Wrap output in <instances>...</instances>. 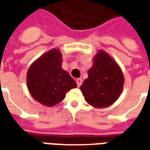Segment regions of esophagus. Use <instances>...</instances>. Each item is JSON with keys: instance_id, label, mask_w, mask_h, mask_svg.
<instances>
[{"instance_id": "esophagus-1", "label": "esophagus", "mask_w": 150, "mask_h": 150, "mask_svg": "<svg viewBox=\"0 0 150 150\" xmlns=\"http://www.w3.org/2000/svg\"><path fill=\"white\" fill-rule=\"evenodd\" d=\"M76 83H77L78 87H80V86H81V84H82V79H81V78H78V79L76 80Z\"/></svg>"}]
</instances>
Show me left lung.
<instances>
[{
	"instance_id": "left-lung-1",
	"label": "left lung",
	"mask_w": 150,
	"mask_h": 150,
	"mask_svg": "<svg viewBox=\"0 0 150 150\" xmlns=\"http://www.w3.org/2000/svg\"><path fill=\"white\" fill-rule=\"evenodd\" d=\"M88 74L80 87L87 103L98 108L114 103L121 95L124 83L123 72L115 60L103 50H99Z\"/></svg>"
}]
</instances>
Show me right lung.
Segmentation results:
<instances>
[{"label": "right lung", "instance_id": "right-lung-1", "mask_svg": "<svg viewBox=\"0 0 150 150\" xmlns=\"http://www.w3.org/2000/svg\"><path fill=\"white\" fill-rule=\"evenodd\" d=\"M60 50L52 48L32 62L26 74V85L32 98L41 104L52 107L65 98L77 83L62 67Z\"/></svg>", "mask_w": 150, "mask_h": 150}]
</instances>
